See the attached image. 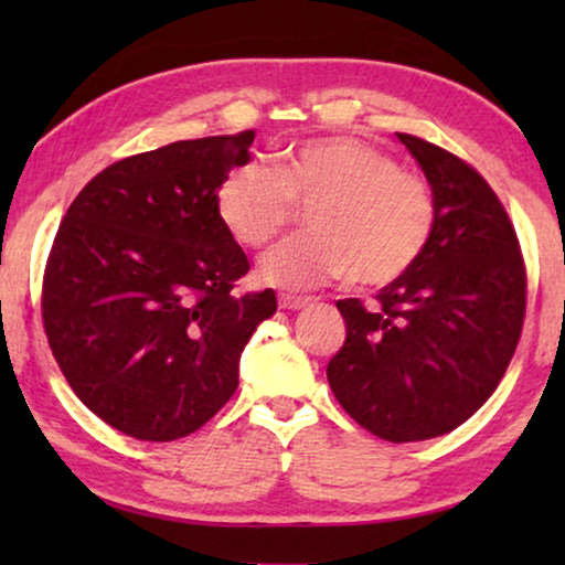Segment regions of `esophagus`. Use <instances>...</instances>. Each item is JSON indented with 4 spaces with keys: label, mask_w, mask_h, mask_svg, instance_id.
<instances>
[{
    "label": "esophagus",
    "mask_w": 565,
    "mask_h": 565,
    "mask_svg": "<svg viewBox=\"0 0 565 565\" xmlns=\"http://www.w3.org/2000/svg\"><path fill=\"white\" fill-rule=\"evenodd\" d=\"M313 298H300V296H282L280 298V308H285V311H300V308L311 306Z\"/></svg>",
    "instance_id": "esophagus-1"
}]
</instances>
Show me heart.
<instances>
[{
  "mask_svg": "<svg viewBox=\"0 0 565 565\" xmlns=\"http://www.w3.org/2000/svg\"><path fill=\"white\" fill-rule=\"evenodd\" d=\"M296 207L311 234L288 238L259 259V280L288 292L352 277L388 285L404 277L435 231V200L419 174L360 138L303 141L277 157L231 167L215 188V213L242 246H265Z\"/></svg>",
  "mask_w": 565,
  "mask_h": 565,
  "instance_id": "heart-1",
  "label": "heart"
}]
</instances>
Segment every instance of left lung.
Masks as SVG:
<instances>
[{"label":"left lung","instance_id":"8db88e82","mask_svg":"<svg viewBox=\"0 0 565 565\" xmlns=\"http://www.w3.org/2000/svg\"><path fill=\"white\" fill-rule=\"evenodd\" d=\"M435 200L419 262L377 290L375 311L339 300L344 347L327 377L347 414L388 443L447 435L497 391L520 342L524 265L489 182L455 153L398 134Z\"/></svg>","mask_w":565,"mask_h":565}]
</instances>
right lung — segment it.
Listing matches in <instances>:
<instances>
[{"label": "right lung", "mask_w": 565, "mask_h": 565, "mask_svg": "<svg viewBox=\"0 0 565 565\" xmlns=\"http://www.w3.org/2000/svg\"><path fill=\"white\" fill-rule=\"evenodd\" d=\"M252 141L244 130L115 161L61 221L45 334L82 404L122 435L172 443L213 419L277 311L273 290L231 292L249 259L215 213V188Z\"/></svg>", "instance_id": "1"}]
</instances>
